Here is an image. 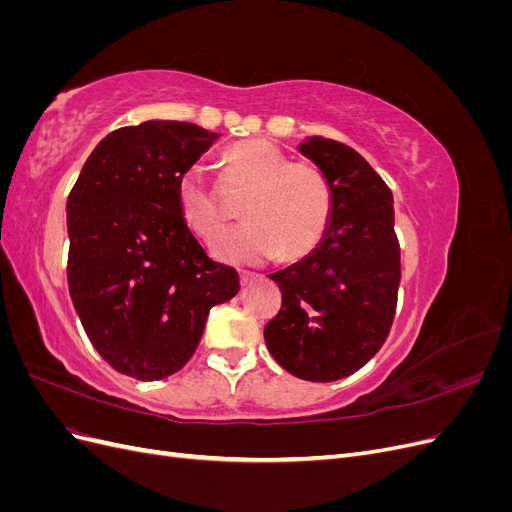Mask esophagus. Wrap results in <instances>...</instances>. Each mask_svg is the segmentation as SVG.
Here are the masks:
<instances>
[{"mask_svg": "<svg viewBox=\"0 0 512 512\" xmlns=\"http://www.w3.org/2000/svg\"><path fill=\"white\" fill-rule=\"evenodd\" d=\"M239 280H241V286H247V284H250V282L254 280V273H250V271H241Z\"/></svg>", "mask_w": 512, "mask_h": 512, "instance_id": "34e87169", "label": "esophagus"}]
</instances>
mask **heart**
<instances>
[{
    "label": "heart",
    "mask_w": 512,
    "mask_h": 512,
    "mask_svg": "<svg viewBox=\"0 0 512 512\" xmlns=\"http://www.w3.org/2000/svg\"><path fill=\"white\" fill-rule=\"evenodd\" d=\"M222 168L230 188L247 190L241 203L247 220L213 243L215 258L258 265L277 256L299 260L316 250L333 215L331 183L318 166L290 162L284 149L252 138L230 145ZM177 205L185 226L203 241H211L226 222L220 192L198 168L181 175Z\"/></svg>",
    "instance_id": "heart-1"
}]
</instances>
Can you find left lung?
Here are the masks:
<instances>
[{
  "label": "left lung",
  "mask_w": 512,
  "mask_h": 512,
  "mask_svg": "<svg viewBox=\"0 0 512 512\" xmlns=\"http://www.w3.org/2000/svg\"><path fill=\"white\" fill-rule=\"evenodd\" d=\"M299 151L329 179L333 215L312 254L269 275L282 309L265 342L292 376L333 382L361 369L391 331L401 280L393 194L344 143L309 136Z\"/></svg>",
  "instance_id": "obj_1"
}]
</instances>
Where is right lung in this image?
<instances>
[{
	"instance_id": "1",
	"label": "right lung",
	"mask_w": 512,
	"mask_h": 512,
	"mask_svg": "<svg viewBox=\"0 0 512 512\" xmlns=\"http://www.w3.org/2000/svg\"><path fill=\"white\" fill-rule=\"evenodd\" d=\"M220 134L185 121H145L108 134L68 196V288L89 342L136 380L190 361L209 309L239 292L177 205L183 173Z\"/></svg>"
}]
</instances>
